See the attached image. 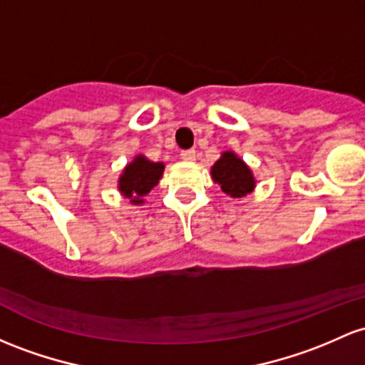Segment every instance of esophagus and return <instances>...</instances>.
Masks as SVG:
<instances>
[{
	"mask_svg": "<svg viewBox=\"0 0 365 365\" xmlns=\"http://www.w3.org/2000/svg\"><path fill=\"white\" fill-rule=\"evenodd\" d=\"M182 159L183 161H194L195 159V150L194 149H187V150H182Z\"/></svg>",
	"mask_w": 365,
	"mask_h": 365,
	"instance_id": "obj_1",
	"label": "esophagus"
}]
</instances>
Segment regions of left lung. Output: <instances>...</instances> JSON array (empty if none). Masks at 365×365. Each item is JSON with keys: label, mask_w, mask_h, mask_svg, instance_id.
I'll list each match as a JSON object with an SVG mask.
<instances>
[{"label": "left lung", "mask_w": 365, "mask_h": 365, "mask_svg": "<svg viewBox=\"0 0 365 365\" xmlns=\"http://www.w3.org/2000/svg\"><path fill=\"white\" fill-rule=\"evenodd\" d=\"M211 176L230 197L239 199L255 189V178L250 168L234 152H223L211 168Z\"/></svg>", "instance_id": "8db88e82"}]
</instances>
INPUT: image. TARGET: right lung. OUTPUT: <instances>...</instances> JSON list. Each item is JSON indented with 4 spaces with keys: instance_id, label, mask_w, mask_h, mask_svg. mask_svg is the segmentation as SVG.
Listing matches in <instances>:
<instances>
[{
    "instance_id": "obj_1",
    "label": "right lung",
    "mask_w": 365,
    "mask_h": 365,
    "mask_svg": "<svg viewBox=\"0 0 365 365\" xmlns=\"http://www.w3.org/2000/svg\"><path fill=\"white\" fill-rule=\"evenodd\" d=\"M163 170V163H152L143 155H138L133 163L124 168L119 178V190L133 204L143 202V195L149 194L161 180Z\"/></svg>"
}]
</instances>
